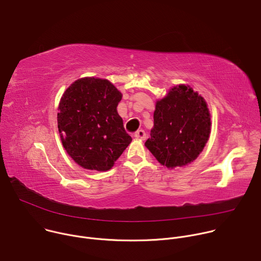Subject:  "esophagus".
<instances>
[{
	"mask_svg": "<svg viewBox=\"0 0 261 261\" xmlns=\"http://www.w3.org/2000/svg\"><path fill=\"white\" fill-rule=\"evenodd\" d=\"M134 137H135L136 139H139V140H144L145 137H146V135H145V132H144L143 130H138V131L135 132Z\"/></svg>",
	"mask_w": 261,
	"mask_h": 261,
	"instance_id": "34e87169",
	"label": "esophagus"
}]
</instances>
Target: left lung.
<instances>
[{"label": "left lung", "mask_w": 261, "mask_h": 261, "mask_svg": "<svg viewBox=\"0 0 261 261\" xmlns=\"http://www.w3.org/2000/svg\"><path fill=\"white\" fill-rule=\"evenodd\" d=\"M211 133V115L202 96L178 85L156 102L154 127L144 145L161 165L182 167L202 152Z\"/></svg>", "instance_id": "obj_1"}]
</instances>
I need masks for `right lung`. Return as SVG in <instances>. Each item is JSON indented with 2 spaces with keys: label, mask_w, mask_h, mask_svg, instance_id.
<instances>
[{
  "label": "right lung",
  "mask_w": 261,
  "mask_h": 261,
  "mask_svg": "<svg viewBox=\"0 0 261 261\" xmlns=\"http://www.w3.org/2000/svg\"><path fill=\"white\" fill-rule=\"evenodd\" d=\"M122 93L107 80L83 77L63 94L58 128L63 146L80 166L106 171L132 141L118 114Z\"/></svg>",
  "instance_id": "1"
}]
</instances>
